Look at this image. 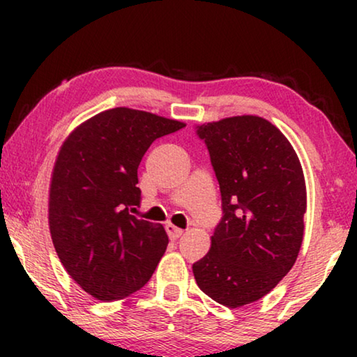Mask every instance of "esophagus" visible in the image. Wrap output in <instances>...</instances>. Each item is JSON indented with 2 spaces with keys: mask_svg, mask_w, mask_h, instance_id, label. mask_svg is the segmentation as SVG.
I'll return each instance as SVG.
<instances>
[{
  "mask_svg": "<svg viewBox=\"0 0 357 357\" xmlns=\"http://www.w3.org/2000/svg\"><path fill=\"white\" fill-rule=\"evenodd\" d=\"M165 231H167L169 237L172 238V241H175V238H178L183 234V229L174 226V224H170V222L165 224Z\"/></svg>",
  "mask_w": 357,
  "mask_h": 357,
  "instance_id": "obj_1",
  "label": "esophagus"
}]
</instances>
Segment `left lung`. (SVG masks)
Wrapping results in <instances>:
<instances>
[{"instance_id":"obj_1","label":"left lung","mask_w":357,"mask_h":357,"mask_svg":"<svg viewBox=\"0 0 357 357\" xmlns=\"http://www.w3.org/2000/svg\"><path fill=\"white\" fill-rule=\"evenodd\" d=\"M197 135L216 172L222 219L193 275L204 294L237 309L266 296L294 266L304 238V172L286 136L261 116H229L197 126Z\"/></svg>"}]
</instances>
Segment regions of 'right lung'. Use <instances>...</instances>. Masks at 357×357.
Returning a JSON list of instances; mask_svg holds the SVG:
<instances>
[{"instance_id": "add662e5", "label": "right lung", "mask_w": 357, "mask_h": 357, "mask_svg": "<svg viewBox=\"0 0 357 357\" xmlns=\"http://www.w3.org/2000/svg\"><path fill=\"white\" fill-rule=\"evenodd\" d=\"M185 123L143 110L100 112L70 133L56 155L48 224L58 258L99 301L141 289L167 248L164 226L133 216L138 165L160 136Z\"/></svg>"}]
</instances>
